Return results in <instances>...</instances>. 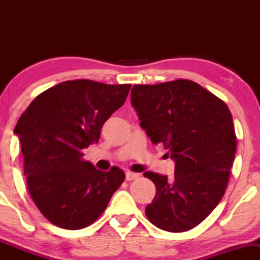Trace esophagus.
I'll list each match as a JSON object with an SVG mask.
<instances>
[{"label":"esophagus","instance_id":"esophagus-1","mask_svg":"<svg viewBox=\"0 0 260 260\" xmlns=\"http://www.w3.org/2000/svg\"><path fill=\"white\" fill-rule=\"evenodd\" d=\"M138 177H139L138 174H134V172H126V180L127 181L137 180Z\"/></svg>","mask_w":260,"mask_h":260}]
</instances>
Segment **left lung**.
I'll list each match as a JSON object with an SVG mask.
<instances>
[{"label": "left lung", "instance_id": "left-lung-1", "mask_svg": "<svg viewBox=\"0 0 260 260\" xmlns=\"http://www.w3.org/2000/svg\"><path fill=\"white\" fill-rule=\"evenodd\" d=\"M131 103L154 144L175 160V176H144L156 187L145 208L153 225L169 232L196 228L225 194L235 159L236 134L228 105L187 79L133 85Z\"/></svg>", "mask_w": 260, "mask_h": 260}]
</instances>
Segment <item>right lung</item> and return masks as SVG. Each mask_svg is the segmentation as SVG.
I'll return each mask as SVG.
<instances>
[{"mask_svg":"<svg viewBox=\"0 0 260 260\" xmlns=\"http://www.w3.org/2000/svg\"><path fill=\"white\" fill-rule=\"evenodd\" d=\"M131 84L67 80L38 95L14 128L29 193L40 213L66 230L89 226L104 213L124 172H104L83 159L103 124L123 105Z\"/></svg>","mask_w":260,"mask_h":260,"instance_id":"obj_1","label":"right lung"}]
</instances>
